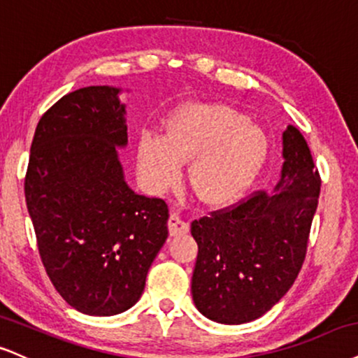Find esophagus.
Here are the masks:
<instances>
[{"mask_svg":"<svg viewBox=\"0 0 358 358\" xmlns=\"http://www.w3.org/2000/svg\"><path fill=\"white\" fill-rule=\"evenodd\" d=\"M168 230H170L171 236H176L187 234V231L190 230V227H188V223L185 222L178 213L173 212L170 215V220H168Z\"/></svg>","mask_w":358,"mask_h":358,"instance_id":"34e87169","label":"esophagus"}]
</instances>
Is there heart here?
Segmentation results:
<instances>
[{
    "mask_svg": "<svg viewBox=\"0 0 358 358\" xmlns=\"http://www.w3.org/2000/svg\"><path fill=\"white\" fill-rule=\"evenodd\" d=\"M266 136L247 116L223 105H196L166 120L162 140L138 143V171L152 192L163 193L190 162L188 182L205 203L228 205L253 183L266 157Z\"/></svg>",
    "mask_w": 358,
    "mask_h": 358,
    "instance_id": "heart-1",
    "label": "heart"
}]
</instances>
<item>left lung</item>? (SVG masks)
I'll list each match as a JSON object with an SVG mask.
<instances>
[{"instance_id":"1","label":"left lung","mask_w":358,"mask_h":358,"mask_svg":"<svg viewBox=\"0 0 358 358\" xmlns=\"http://www.w3.org/2000/svg\"><path fill=\"white\" fill-rule=\"evenodd\" d=\"M283 165L273 193L192 222L198 257L193 303L217 324L240 325L265 315L294 285L307 253L320 176L302 133H282Z\"/></svg>"}]
</instances>
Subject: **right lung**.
Here are the masks:
<instances>
[{
	"label": "right lung",
	"instance_id": "right-lung-1",
	"mask_svg": "<svg viewBox=\"0 0 358 358\" xmlns=\"http://www.w3.org/2000/svg\"><path fill=\"white\" fill-rule=\"evenodd\" d=\"M116 86L64 94L41 116L24 180L28 213L46 273L86 315L131 308L168 238V206L138 195L118 150L128 145Z\"/></svg>",
	"mask_w": 358,
	"mask_h": 358
}]
</instances>
